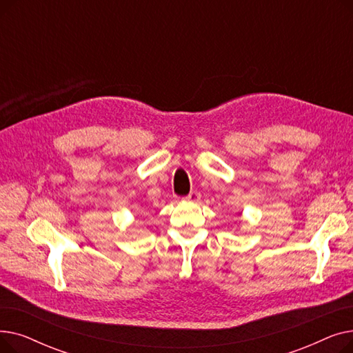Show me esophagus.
Segmentation results:
<instances>
[{"label": "esophagus", "mask_w": 353, "mask_h": 353, "mask_svg": "<svg viewBox=\"0 0 353 353\" xmlns=\"http://www.w3.org/2000/svg\"><path fill=\"white\" fill-rule=\"evenodd\" d=\"M200 193L197 192V190H193V192H190L186 197H184V200L186 201H189V203H197L199 200H200Z\"/></svg>", "instance_id": "34e87169"}]
</instances>
